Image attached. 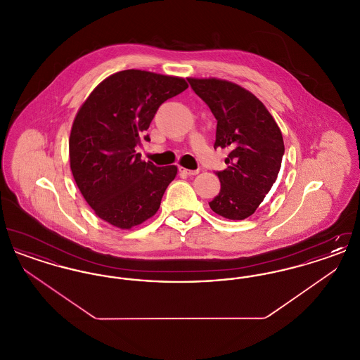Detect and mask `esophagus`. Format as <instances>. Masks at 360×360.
Here are the masks:
<instances>
[{"instance_id":"34e87169","label":"esophagus","mask_w":360,"mask_h":360,"mask_svg":"<svg viewBox=\"0 0 360 360\" xmlns=\"http://www.w3.org/2000/svg\"><path fill=\"white\" fill-rule=\"evenodd\" d=\"M179 172H184V174H186V175H197L200 170H188V169H184V167H179Z\"/></svg>"}]
</instances>
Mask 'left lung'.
<instances>
[{
    "label": "left lung",
    "mask_w": 360,
    "mask_h": 360,
    "mask_svg": "<svg viewBox=\"0 0 360 360\" xmlns=\"http://www.w3.org/2000/svg\"><path fill=\"white\" fill-rule=\"evenodd\" d=\"M194 93L217 120L214 148H226L228 167L216 172L221 188L210 209L244 220L273 188L285 154L283 137L266 106L241 86L216 78H188Z\"/></svg>",
    "instance_id": "1"
}]
</instances>
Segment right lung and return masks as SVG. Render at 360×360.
I'll return each mask as SVG.
<instances>
[{
  "instance_id": "right-lung-1",
  "label": "right lung",
  "mask_w": 360,
  "mask_h": 360,
  "mask_svg": "<svg viewBox=\"0 0 360 360\" xmlns=\"http://www.w3.org/2000/svg\"><path fill=\"white\" fill-rule=\"evenodd\" d=\"M186 89L184 78L124 70L103 79L78 110L70 134V167L103 221L129 229L158 212L176 167L143 162L135 147L159 106Z\"/></svg>"
}]
</instances>
